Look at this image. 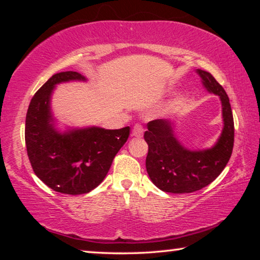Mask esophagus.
Returning a JSON list of instances; mask_svg holds the SVG:
<instances>
[{
  "instance_id": "34e87169",
  "label": "esophagus",
  "mask_w": 260,
  "mask_h": 260,
  "mask_svg": "<svg viewBox=\"0 0 260 260\" xmlns=\"http://www.w3.org/2000/svg\"><path fill=\"white\" fill-rule=\"evenodd\" d=\"M143 127L141 125H138L136 124L134 127H133V131H132V135L135 136V138H142L143 135Z\"/></svg>"
}]
</instances>
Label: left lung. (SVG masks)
<instances>
[{
    "label": "left lung",
    "instance_id": "left-lung-1",
    "mask_svg": "<svg viewBox=\"0 0 260 260\" xmlns=\"http://www.w3.org/2000/svg\"><path fill=\"white\" fill-rule=\"evenodd\" d=\"M196 72L205 89L219 96L223 127L213 147L190 150L175 136L173 120L156 119L148 122L144 133L149 147L147 172L152 183L166 192L188 193L208 186L226 167L234 146V119L225 89L211 73L203 70H196Z\"/></svg>",
    "mask_w": 260,
    "mask_h": 260
}]
</instances>
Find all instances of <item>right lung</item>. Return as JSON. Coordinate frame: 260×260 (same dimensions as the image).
I'll list each match as a JSON object with an SVG mask.
<instances>
[{
	"mask_svg": "<svg viewBox=\"0 0 260 260\" xmlns=\"http://www.w3.org/2000/svg\"><path fill=\"white\" fill-rule=\"evenodd\" d=\"M69 81L87 79L73 71L56 73L35 93L26 114L25 142L30 165L42 182L57 192L81 195L103 181L128 139L129 127L57 129L51 96L57 85Z\"/></svg>",
	"mask_w": 260,
	"mask_h": 260,
	"instance_id": "1",
	"label": "right lung"
}]
</instances>
